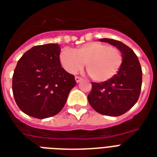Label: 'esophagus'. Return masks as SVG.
Here are the masks:
<instances>
[{"label":"esophagus","instance_id":"1","mask_svg":"<svg viewBox=\"0 0 157 157\" xmlns=\"http://www.w3.org/2000/svg\"><path fill=\"white\" fill-rule=\"evenodd\" d=\"M82 78H80V77H78V76H76L75 77V81H76V82H79L80 81H82Z\"/></svg>","mask_w":157,"mask_h":157}]
</instances>
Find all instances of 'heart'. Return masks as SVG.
Segmentation results:
<instances>
[{"label": "heart", "mask_w": 157, "mask_h": 157, "mask_svg": "<svg viewBox=\"0 0 157 157\" xmlns=\"http://www.w3.org/2000/svg\"><path fill=\"white\" fill-rule=\"evenodd\" d=\"M61 65L67 72L75 74L86 67L90 77L97 82H105L114 77L122 65V55L117 48L105 43L91 42L76 51L64 48L59 54Z\"/></svg>", "instance_id": "1"}]
</instances>
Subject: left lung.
I'll use <instances>...</instances> for the list:
<instances>
[{
    "label": "left lung",
    "mask_w": 157,
    "mask_h": 157,
    "mask_svg": "<svg viewBox=\"0 0 157 157\" xmlns=\"http://www.w3.org/2000/svg\"><path fill=\"white\" fill-rule=\"evenodd\" d=\"M120 50L122 65L116 75L103 82H92L87 100L101 115L119 116L130 110L138 101L142 87L143 72L138 58L131 48L117 40L101 38Z\"/></svg>",
    "instance_id": "left-lung-1"
}]
</instances>
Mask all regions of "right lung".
<instances>
[{
	"instance_id": "obj_1",
	"label": "right lung",
	"mask_w": 157,
	"mask_h": 157,
	"mask_svg": "<svg viewBox=\"0 0 157 157\" xmlns=\"http://www.w3.org/2000/svg\"><path fill=\"white\" fill-rule=\"evenodd\" d=\"M59 54L57 43L39 45L27 51L17 63L12 90L16 104L26 115L46 119L64 107L76 81L61 67Z\"/></svg>"
}]
</instances>
